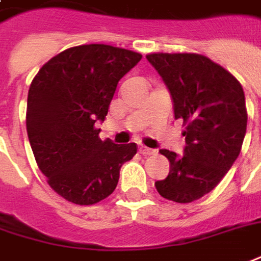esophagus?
<instances>
[{
    "label": "esophagus",
    "instance_id": "esophagus-1",
    "mask_svg": "<svg viewBox=\"0 0 261 261\" xmlns=\"http://www.w3.org/2000/svg\"><path fill=\"white\" fill-rule=\"evenodd\" d=\"M139 153L143 154V156H150V154L156 153V150H154V149L146 148V146L141 145V146H139Z\"/></svg>",
    "mask_w": 261,
    "mask_h": 261
}]
</instances>
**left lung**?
I'll return each instance as SVG.
<instances>
[{
	"instance_id": "obj_1",
	"label": "left lung",
	"mask_w": 261,
	"mask_h": 261,
	"mask_svg": "<svg viewBox=\"0 0 261 261\" xmlns=\"http://www.w3.org/2000/svg\"><path fill=\"white\" fill-rule=\"evenodd\" d=\"M146 58L168 86L175 118L186 126L183 156L159 150L170 170L154 186L168 200L190 203L216 188L242 150L247 127L243 88L204 55L158 52Z\"/></svg>"
}]
</instances>
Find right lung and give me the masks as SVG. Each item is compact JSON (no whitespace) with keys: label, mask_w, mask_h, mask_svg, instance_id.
Returning a JSON list of instances; mask_svg holds the SVG:
<instances>
[{"label":"right lung","mask_w":261,"mask_h":261,"mask_svg":"<svg viewBox=\"0 0 261 261\" xmlns=\"http://www.w3.org/2000/svg\"><path fill=\"white\" fill-rule=\"evenodd\" d=\"M141 54L111 45L68 48L32 79L27 132L39 170L59 196L75 204H95L112 193L122 165L136 143L100 141L95 122L103 120L120 78Z\"/></svg>","instance_id":"1"}]
</instances>
